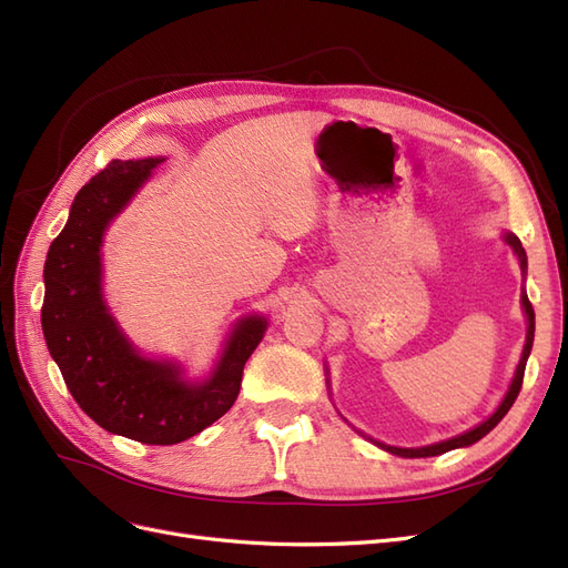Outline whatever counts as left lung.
I'll return each instance as SVG.
<instances>
[{
	"label": "left lung",
	"instance_id": "1",
	"mask_svg": "<svg viewBox=\"0 0 568 568\" xmlns=\"http://www.w3.org/2000/svg\"><path fill=\"white\" fill-rule=\"evenodd\" d=\"M507 244L514 248V253L519 255L521 261V270H526V251L521 246V242L514 234H507ZM521 303H524V311H526V317H528V334H526V346H524V355H521V363L517 367V376H514V382L509 386V393L505 395V400L500 403V407L495 409V415L488 417L484 424H478L476 428H471V432L462 434V436H455L450 440H443V443H436V445H426V448H390V445H384V443H376L379 448L398 455V457H436V455H443L448 450H455V448H464V445H471L476 440L484 438L488 432H493V428L503 422V417L509 412V407L514 405V400H517V395L521 390V384H524V372H526V359L530 355V348H532V332H536V313H532V305L528 301V296L524 294L521 296Z\"/></svg>",
	"mask_w": 568,
	"mask_h": 568
}]
</instances>
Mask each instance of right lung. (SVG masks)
<instances>
[{
	"label": "right lung",
	"mask_w": 568,
	"mask_h": 568,
	"mask_svg": "<svg viewBox=\"0 0 568 568\" xmlns=\"http://www.w3.org/2000/svg\"><path fill=\"white\" fill-rule=\"evenodd\" d=\"M159 163L111 161L80 189L71 217L47 253L42 332L84 415L111 434L173 445L196 436L234 405L265 320L248 317L236 326L205 384H186L178 367L136 355L118 332L101 301V236Z\"/></svg>",
	"instance_id": "add662e5"
}]
</instances>
